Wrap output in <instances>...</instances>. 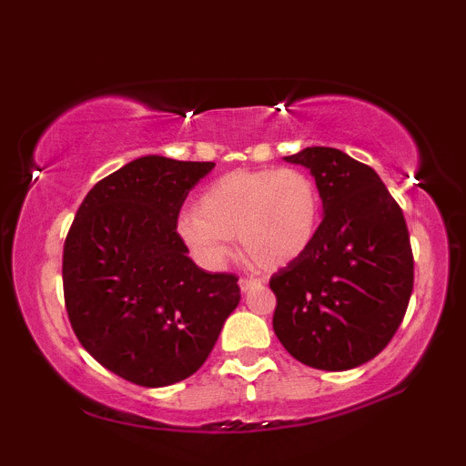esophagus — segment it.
<instances>
[{
    "mask_svg": "<svg viewBox=\"0 0 466 466\" xmlns=\"http://www.w3.org/2000/svg\"><path fill=\"white\" fill-rule=\"evenodd\" d=\"M258 284H260V279H257V278H239V289H241V292L252 290L254 286H258Z\"/></svg>",
    "mask_w": 466,
    "mask_h": 466,
    "instance_id": "1",
    "label": "esophagus"
}]
</instances>
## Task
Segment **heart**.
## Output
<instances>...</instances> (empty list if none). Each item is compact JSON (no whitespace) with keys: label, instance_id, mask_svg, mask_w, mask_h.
<instances>
[{"label":"heart","instance_id":"b5f03b06","mask_svg":"<svg viewBox=\"0 0 466 466\" xmlns=\"http://www.w3.org/2000/svg\"><path fill=\"white\" fill-rule=\"evenodd\" d=\"M320 218V195L303 171H233L203 190L197 212L177 220V233L209 269L225 265L231 238L258 267L278 269L308 252Z\"/></svg>","mask_w":466,"mask_h":466}]
</instances>
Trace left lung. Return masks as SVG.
I'll return each instance as SVG.
<instances>
[{
	"instance_id": "1",
	"label": "left lung",
	"mask_w": 466,
	"mask_h": 466,
	"mask_svg": "<svg viewBox=\"0 0 466 466\" xmlns=\"http://www.w3.org/2000/svg\"><path fill=\"white\" fill-rule=\"evenodd\" d=\"M284 161L314 176L324 218L314 244L273 273V330L303 365L348 371L388 346L410 303L413 254L399 203L380 176L337 148Z\"/></svg>"
}]
</instances>
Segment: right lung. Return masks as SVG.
Returning a JSON list of instances; mask_svg holds the SVG:
<instances>
[{
	"mask_svg": "<svg viewBox=\"0 0 466 466\" xmlns=\"http://www.w3.org/2000/svg\"><path fill=\"white\" fill-rule=\"evenodd\" d=\"M214 163L148 155L95 184L63 246V295L82 348L107 371L161 388L193 375L239 303L233 273L188 258L177 214Z\"/></svg>",
	"mask_w": 466,
	"mask_h": 466,
	"instance_id": "add662e5",
	"label": "right lung"
}]
</instances>
